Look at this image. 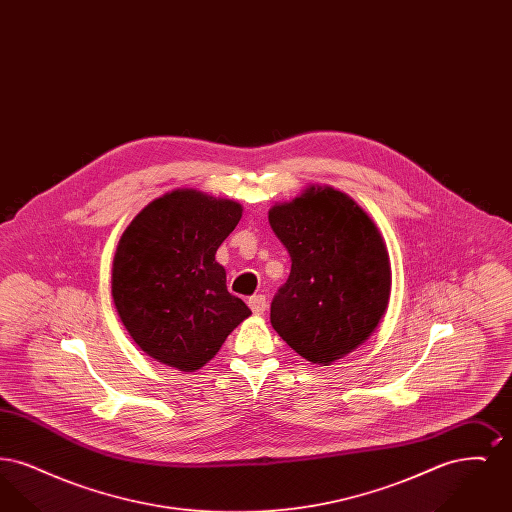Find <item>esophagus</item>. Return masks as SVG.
<instances>
[{"instance_id": "obj_1", "label": "esophagus", "mask_w": 512, "mask_h": 512, "mask_svg": "<svg viewBox=\"0 0 512 512\" xmlns=\"http://www.w3.org/2000/svg\"><path fill=\"white\" fill-rule=\"evenodd\" d=\"M249 307H251V311H253L255 315H265V311H267V297L261 295V293L251 295V297H249Z\"/></svg>"}]
</instances>
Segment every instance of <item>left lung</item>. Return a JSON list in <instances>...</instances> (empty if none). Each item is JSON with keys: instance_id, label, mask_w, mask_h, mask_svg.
<instances>
[{"instance_id": "8db88e82", "label": "left lung", "mask_w": 512, "mask_h": 512, "mask_svg": "<svg viewBox=\"0 0 512 512\" xmlns=\"http://www.w3.org/2000/svg\"><path fill=\"white\" fill-rule=\"evenodd\" d=\"M292 270L270 324L303 359L328 366L363 345L386 315L390 255L376 224L343 192L309 186L268 211Z\"/></svg>"}]
</instances>
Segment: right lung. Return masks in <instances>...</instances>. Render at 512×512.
I'll list each match as a JSON object with an SVG mask.
<instances>
[{"label":"right lung","instance_id":"right-lung-1","mask_svg":"<svg viewBox=\"0 0 512 512\" xmlns=\"http://www.w3.org/2000/svg\"><path fill=\"white\" fill-rule=\"evenodd\" d=\"M242 205L197 190H172L146 205L122 232L111 292L136 345L163 365L195 372L251 315L226 290L219 245Z\"/></svg>","mask_w":512,"mask_h":512}]
</instances>
